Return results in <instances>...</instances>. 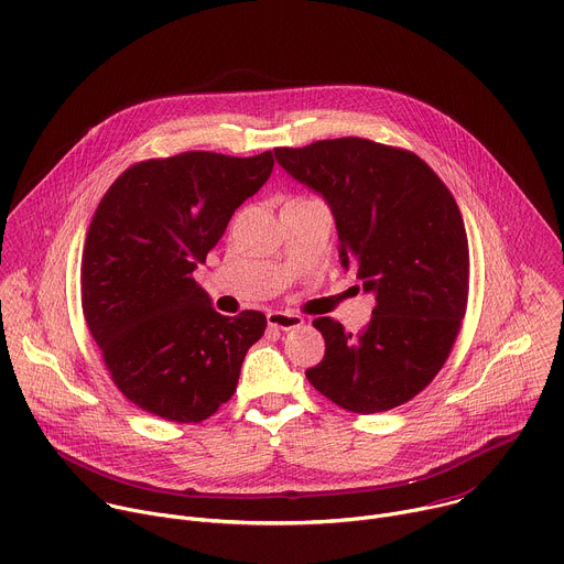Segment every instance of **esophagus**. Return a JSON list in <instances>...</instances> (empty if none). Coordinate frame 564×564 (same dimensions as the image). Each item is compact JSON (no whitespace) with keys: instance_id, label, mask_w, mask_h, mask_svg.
Returning a JSON list of instances; mask_svg holds the SVG:
<instances>
[{"instance_id":"34e87169","label":"esophagus","mask_w":564,"mask_h":564,"mask_svg":"<svg viewBox=\"0 0 564 564\" xmlns=\"http://www.w3.org/2000/svg\"><path fill=\"white\" fill-rule=\"evenodd\" d=\"M268 326L276 330H294L303 326V316L294 312H283V310H272L268 312Z\"/></svg>"}]
</instances>
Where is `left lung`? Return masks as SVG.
Here are the masks:
<instances>
[{"mask_svg": "<svg viewBox=\"0 0 564 564\" xmlns=\"http://www.w3.org/2000/svg\"><path fill=\"white\" fill-rule=\"evenodd\" d=\"M279 165L333 209L341 265L375 292L370 324L346 333L318 316L326 355L307 381L337 406L372 415L420 394L442 370L468 301L459 207L424 160L366 138L274 149Z\"/></svg>", "mask_w": 564, "mask_h": 564, "instance_id": "8db88e82", "label": "left lung"}]
</instances>
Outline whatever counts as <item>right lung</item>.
<instances>
[{"label":"right lung","instance_id":"right-lung-1","mask_svg":"<svg viewBox=\"0 0 564 564\" xmlns=\"http://www.w3.org/2000/svg\"><path fill=\"white\" fill-rule=\"evenodd\" d=\"M274 167L272 151H185L124 170L83 252V312L118 390L155 417L198 424L236 392L263 312L223 316L194 270Z\"/></svg>","mask_w":564,"mask_h":564}]
</instances>
